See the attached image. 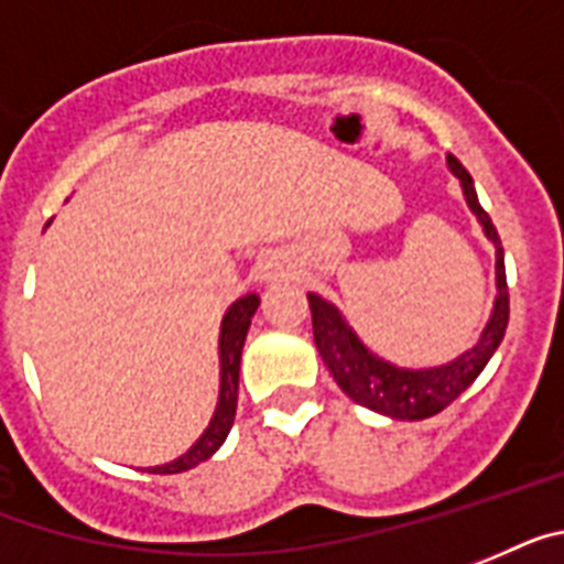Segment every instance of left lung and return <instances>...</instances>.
Listing matches in <instances>:
<instances>
[{
  "label": "left lung",
  "instance_id": "1",
  "mask_svg": "<svg viewBox=\"0 0 564 564\" xmlns=\"http://www.w3.org/2000/svg\"><path fill=\"white\" fill-rule=\"evenodd\" d=\"M447 163H451L453 174L462 180L467 206L473 209V215L479 217V224L485 226V235L496 246V286H499V295H496L490 324L485 326L476 347L467 349L456 361L435 367V370H399V367L381 361L364 347L333 304H326L324 297L318 295H310L315 347H318L321 358L329 367L338 387L347 392L355 404L390 415V419L421 421L442 413L444 406H451L479 378V372L490 361V355L496 352V347L505 338V329H508L510 297L499 231H496L490 215L481 209L476 188H473V177L467 174L465 165L458 163L453 154L447 158Z\"/></svg>",
  "mask_w": 564,
  "mask_h": 564
}]
</instances>
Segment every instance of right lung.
<instances>
[{"mask_svg":"<svg viewBox=\"0 0 564 564\" xmlns=\"http://www.w3.org/2000/svg\"><path fill=\"white\" fill-rule=\"evenodd\" d=\"M258 295H243L238 304H231L226 312L224 326H220V401H217L215 419H212L209 430L200 435V442L194 444L186 456H180L177 462L163 467H151L149 473H183L197 467L200 462L212 456V453L226 442L231 424H235V413H238V378H240V352H243V340L252 324V315L258 310Z\"/></svg>","mask_w":564,"mask_h":564,"instance_id":"add662e5","label":"right lung"}]
</instances>
